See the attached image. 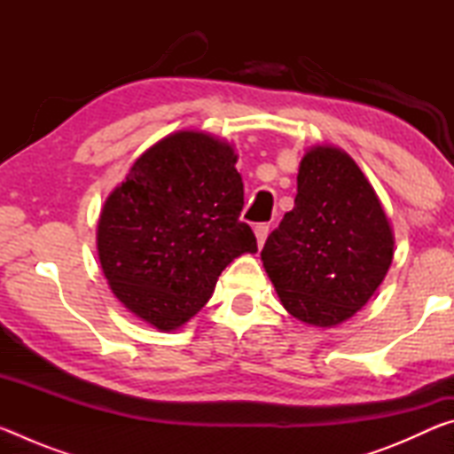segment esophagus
Instances as JSON below:
<instances>
[{"mask_svg": "<svg viewBox=\"0 0 454 454\" xmlns=\"http://www.w3.org/2000/svg\"><path fill=\"white\" fill-rule=\"evenodd\" d=\"M268 232H270V226H268V224H256L254 226V234H256L258 246H264L266 238H268Z\"/></svg>", "mask_w": 454, "mask_h": 454, "instance_id": "esophagus-1", "label": "esophagus"}]
</instances>
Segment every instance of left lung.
<instances>
[{"label": "left lung", "mask_w": 454, "mask_h": 454, "mask_svg": "<svg viewBox=\"0 0 454 454\" xmlns=\"http://www.w3.org/2000/svg\"><path fill=\"white\" fill-rule=\"evenodd\" d=\"M296 180L294 208L260 256L292 317L336 326L382 284L393 262V228L371 182L340 148L312 145Z\"/></svg>", "instance_id": "8db88e82"}]
</instances>
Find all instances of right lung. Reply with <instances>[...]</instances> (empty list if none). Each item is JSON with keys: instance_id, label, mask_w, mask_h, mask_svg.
<instances>
[{"instance_id": "right-lung-1", "label": "right lung", "mask_w": 454, "mask_h": 454, "mask_svg": "<svg viewBox=\"0 0 454 454\" xmlns=\"http://www.w3.org/2000/svg\"><path fill=\"white\" fill-rule=\"evenodd\" d=\"M234 148L204 132L170 134L145 150L107 196L98 256L118 301L170 333L210 301L222 270L254 254L240 222L244 184Z\"/></svg>"}]
</instances>
